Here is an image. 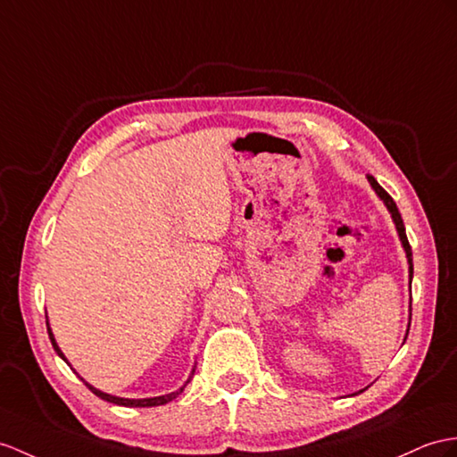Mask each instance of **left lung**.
<instances>
[{
    "label": "left lung",
    "mask_w": 457,
    "mask_h": 457,
    "mask_svg": "<svg viewBox=\"0 0 457 457\" xmlns=\"http://www.w3.org/2000/svg\"><path fill=\"white\" fill-rule=\"evenodd\" d=\"M369 182H370V186H372V190L376 192V195L380 197L382 202H384V205L387 207L389 215H392V219H394V225H395L397 235H399V240H402V246H403L405 255H407V263H409V285H411V281H413V253H411V246H409V240H407V235H405V225H403L402 213H399V209H397L395 202L392 199V195H389V194L384 190V187L374 180V176H369ZM409 326H411V324H409ZM409 326H407V333H409ZM407 333H405V339H407ZM405 339H403V343H405ZM364 389H366V387H364ZM364 389H361V392H364ZM361 392H359V394H361ZM353 395H354V394H353Z\"/></svg>",
    "instance_id": "8db88e82"
}]
</instances>
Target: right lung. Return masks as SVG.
I'll return each instance as SVG.
<instances>
[{"label":"right lung","instance_id":"add662e5","mask_svg":"<svg viewBox=\"0 0 457 457\" xmlns=\"http://www.w3.org/2000/svg\"><path fill=\"white\" fill-rule=\"evenodd\" d=\"M46 328H48V336H50V341H52V347H54V351L58 353V357L60 359H63L65 362H68V359H65V354L62 353V349L58 347V343H55V337H54V333H52V329H50V324H48V316H46ZM70 364V362H68ZM71 366V364H70ZM194 372H195V369L192 370V376H194ZM190 376V378H192ZM190 378H187V382H190ZM83 380V378H81ZM85 382V380H83ZM187 382L180 387V389H176V392H172V394H166V395H157V397H145V399H128V397H118V395H110V394H104V392H100V389H96L95 386H91L88 382H85V386L91 389V392L96 395V397H100V399H104V402H110V403H116V405H124V407H157V405H164V403H169V402H172V399H176L178 395H180L182 392H184V387L187 386Z\"/></svg>","mask_w":457,"mask_h":457}]
</instances>
